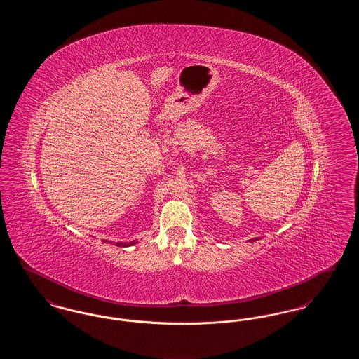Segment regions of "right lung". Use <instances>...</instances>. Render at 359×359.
<instances>
[{
	"label": "right lung",
	"instance_id": "1",
	"mask_svg": "<svg viewBox=\"0 0 359 359\" xmlns=\"http://www.w3.org/2000/svg\"><path fill=\"white\" fill-rule=\"evenodd\" d=\"M135 243H136V242H135V241H132L130 243H126V242H117L116 245H117V246H132V245H135Z\"/></svg>",
	"mask_w": 359,
	"mask_h": 359
}]
</instances>
